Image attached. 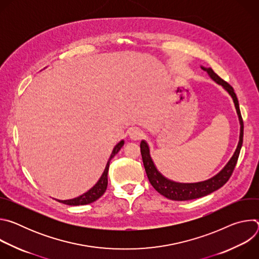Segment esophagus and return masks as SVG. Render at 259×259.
<instances>
[{
    "label": "esophagus",
    "mask_w": 259,
    "mask_h": 259,
    "mask_svg": "<svg viewBox=\"0 0 259 259\" xmlns=\"http://www.w3.org/2000/svg\"><path fill=\"white\" fill-rule=\"evenodd\" d=\"M129 136H130V138L132 140H139L143 136V132L139 128L134 127V128L129 130Z\"/></svg>",
    "instance_id": "esophagus-1"
}]
</instances>
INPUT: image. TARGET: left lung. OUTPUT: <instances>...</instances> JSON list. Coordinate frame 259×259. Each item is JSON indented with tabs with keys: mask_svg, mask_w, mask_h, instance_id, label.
<instances>
[{
	"mask_svg": "<svg viewBox=\"0 0 259 259\" xmlns=\"http://www.w3.org/2000/svg\"><path fill=\"white\" fill-rule=\"evenodd\" d=\"M201 67L203 70L207 71V73L213 81H215L217 84L223 86L229 92V94L232 96L235 106H236V109H237L240 125H241L240 140H239L237 149L235 151V154L233 155V157L231 158V160L229 161V163L225 166V168L223 170L208 180L196 182V183H179V182H175V181L169 180L166 177H164L157 170V168L151 158L149 145H147V143L144 140H142L140 142V153H141L142 162L144 165V169H145L147 178H149L151 184L158 193H160L162 196L166 197L167 199H170L173 201H188V200L198 199V198L207 196L223 187L224 184L227 183V181L230 179V177L233 174V171L238 162V158H239L241 147L243 144L244 124H243V119H242L241 112H240L239 101H238L237 95L234 91V88L229 83H227L220 77H218L213 71L212 68H210V67L207 68L204 66H201Z\"/></svg>",
	"mask_w": 259,
	"mask_h": 259,
	"instance_id": "left-lung-1",
	"label": "left lung"
}]
</instances>
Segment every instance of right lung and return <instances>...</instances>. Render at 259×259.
<instances>
[{
  "label": "right lung",
  "instance_id": "right-lung-1",
  "mask_svg": "<svg viewBox=\"0 0 259 259\" xmlns=\"http://www.w3.org/2000/svg\"><path fill=\"white\" fill-rule=\"evenodd\" d=\"M124 145V140H121L115 147L114 150L112 152V155H110L107 163H106V166H105V169L101 175V177L99 178V180L97 181V183L95 184V186L89 190L87 193L83 194L82 196L78 197V198H75V199H70V200H57L59 203H62V204H66V205H70V206H79V205H87V204H90V203H93L94 201H96L97 199H99L106 191V188H107V172H108V167H109V162L110 160H112L118 153L119 151L121 150V147Z\"/></svg>",
  "mask_w": 259,
  "mask_h": 259
}]
</instances>
